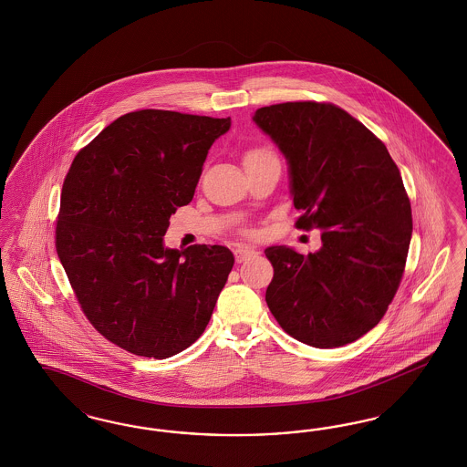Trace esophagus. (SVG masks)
<instances>
[{
  "mask_svg": "<svg viewBox=\"0 0 467 467\" xmlns=\"http://www.w3.org/2000/svg\"><path fill=\"white\" fill-rule=\"evenodd\" d=\"M257 252L254 250V248H250V246H244V244H238L236 248H234V255H236V261L243 262L246 261V259H250V257H254Z\"/></svg>",
  "mask_w": 467,
  "mask_h": 467,
  "instance_id": "esophagus-1",
  "label": "esophagus"
}]
</instances>
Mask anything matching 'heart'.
<instances>
[{
	"mask_svg": "<svg viewBox=\"0 0 467 467\" xmlns=\"http://www.w3.org/2000/svg\"><path fill=\"white\" fill-rule=\"evenodd\" d=\"M259 156H271V150H252L246 152V156H244V160H250V158H259Z\"/></svg>",
	"mask_w": 467,
	"mask_h": 467,
	"instance_id": "heart-1",
	"label": "heart"
}]
</instances>
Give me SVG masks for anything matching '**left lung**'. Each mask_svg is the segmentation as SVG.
<instances>
[{
    "label": "left lung",
    "instance_id": "8db88e82",
    "mask_svg": "<svg viewBox=\"0 0 467 467\" xmlns=\"http://www.w3.org/2000/svg\"><path fill=\"white\" fill-rule=\"evenodd\" d=\"M255 125L288 163L296 225L321 231L302 255L269 246L275 276L265 302L281 328L328 349L355 342L382 319L403 276L411 208L386 146L334 104L285 102L257 109Z\"/></svg>",
    "mask_w": 467,
    "mask_h": 467
}]
</instances>
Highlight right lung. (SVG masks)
I'll use <instances>...</instances> for the list:
<instances>
[{
  "instance_id": "1",
  "label": "right lung",
  "mask_w": 467,
  "mask_h": 467,
  "mask_svg": "<svg viewBox=\"0 0 467 467\" xmlns=\"http://www.w3.org/2000/svg\"><path fill=\"white\" fill-rule=\"evenodd\" d=\"M231 118L142 109L76 154L56 246L83 313L125 351L165 359L205 332L234 265L221 244L168 248L170 215L192 200Z\"/></svg>"
}]
</instances>
